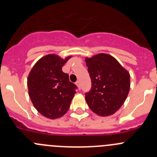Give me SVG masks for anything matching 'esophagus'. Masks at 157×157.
<instances>
[{"instance_id":"esophagus-1","label":"esophagus","mask_w":157,"mask_h":157,"mask_svg":"<svg viewBox=\"0 0 157 157\" xmlns=\"http://www.w3.org/2000/svg\"><path fill=\"white\" fill-rule=\"evenodd\" d=\"M76 85H77V87H78L79 90H80V81H77V82H76Z\"/></svg>"}]
</instances>
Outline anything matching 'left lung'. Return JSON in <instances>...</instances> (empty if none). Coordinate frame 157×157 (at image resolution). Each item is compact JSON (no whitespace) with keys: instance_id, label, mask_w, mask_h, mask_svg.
I'll return each instance as SVG.
<instances>
[{"instance_id":"left-lung-1","label":"left lung","mask_w":157,"mask_h":157,"mask_svg":"<svg viewBox=\"0 0 157 157\" xmlns=\"http://www.w3.org/2000/svg\"><path fill=\"white\" fill-rule=\"evenodd\" d=\"M85 61L92 82L91 90L85 94L87 105L98 115H113L129 93L130 74L108 54H98Z\"/></svg>"}]
</instances>
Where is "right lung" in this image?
I'll use <instances>...</instances> for the list:
<instances>
[{
	"mask_svg": "<svg viewBox=\"0 0 157 157\" xmlns=\"http://www.w3.org/2000/svg\"><path fill=\"white\" fill-rule=\"evenodd\" d=\"M71 58L64 59L55 54L41 58L27 78L29 96L38 112L50 119L61 118L68 111L77 86L69 80L62 67Z\"/></svg>",
	"mask_w": 157,
	"mask_h": 157,
	"instance_id": "1",
	"label": "right lung"
}]
</instances>
